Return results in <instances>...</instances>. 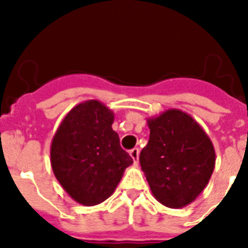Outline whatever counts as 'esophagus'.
I'll return each mask as SVG.
<instances>
[{"label":"esophagus","instance_id":"34e87169","mask_svg":"<svg viewBox=\"0 0 248 248\" xmlns=\"http://www.w3.org/2000/svg\"><path fill=\"white\" fill-rule=\"evenodd\" d=\"M139 155H140L139 148H134V149H131V151H130V155H131L132 159H134V162L135 163H138V161H139Z\"/></svg>","mask_w":248,"mask_h":248}]
</instances>
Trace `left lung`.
<instances>
[{
    "mask_svg": "<svg viewBox=\"0 0 248 248\" xmlns=\"http://www.w3.org/2000/svg\"><path fill=\"white\" fill-rule=\"evenodd\" d=\"M148 126L149 141L139 159L152 193L166 207H184L211 177L214 145L200 124L177 109L148 120Z\"/></svg>",
    "mask_w": 248,
    "mask_h": 248,
    "instance_id": "8db88e82",
    "label": "left lung"
}]
</instances>
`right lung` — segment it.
I'll list each match as a JSON object with an SVG mask.
<instances>
[{"label":"right lung","instance_id":"1","mask_svg":"<svg viewBox=\"0 0 248 248\" xmlns=\"http://www.w3.org/2000/svg\"><path fill=\"white\" fill-rule=\"evenodd\" d=\"M113 113L97 100L76 105L60 124L51 144V167L60 185L81 204L93 206L112 196L132 158L113 131Z\"/></svg>","mask_w":248,"mask_h":248}]
</instances>
